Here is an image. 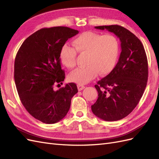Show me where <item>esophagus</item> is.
<instances>
[{"mask_svg":"<svg viewBox=\"0 0 159 159\" xmlns=\"http://www.w3.org/2000/svg\"><path fill=\"white\" fill-rule=\"evenodd\" d=\"M85 88V86L82 85V84H78V88L79 91H81L82 89H84Z\"/></svg>","mask_w":159,"mask_h":159,"instance_id":"1","label":"esophagus"}]
</instances>
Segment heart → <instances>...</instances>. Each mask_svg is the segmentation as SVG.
I'll list each match as a JSON object with an SVG mask.
<instances>
[{
  "instance_id": "1",
  "label": "heart",
  "mask_w": 159,
  "mask_h": 159,
  "mask_svg": "<svg viewBox=\"0 0 159 159\" xmlns=\"http://www.w3.org/2000/svg\"><path fill=\"white\" fill-rule=\"evenodd\" d=\"M73 46L64 45L61 50L60 58L67 68L75 66L77 53L86 54L85 66L72 71L69 75L70 81L85 84L95 78L99 73L107 75L113 70L119 55V42L112 34L102 35L93 32H85L75 38Z\"/></svg>"
}]
</instances>
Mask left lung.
<instances>
[{"label": "left lung", "instance_id": "left-lung-1", "mask_svg": "<svg viewBox=\"0 0 159 159\" xmlns=\"http://www.w3.org/2000/svg\"><path fill=\"white\" fill-rule=\"evenodd\" d=\"M95 28L114 33L121 41V52L113 70L95 85L98 99L91 110L105 121H118L132 112L145 89L148 72L146 52L140 40L123 26Z\"/></svg>", "mask_w": 159, "mask_h": 159}]
</instances>
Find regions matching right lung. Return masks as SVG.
<instances>
[{
  "label": "right lung",
  "instance_id": "1",
  "mask_svg": "<svg viewBox=\"0 0 159 159\" xmlns=\"http://www.w3.org/2000/svg\"><path fill=\"white\" fill-rule=\"evenodd\" d=\"M78 33L66 26L42 28L28 37L17 52L14 78L19 98L27 111L42 123L53 124L63 119L78 92L74 83L54 89L65 79L61 50Z\"/></svg>",
  "mask_w": 159,
  "mask_h": 159
}]
</instances>
